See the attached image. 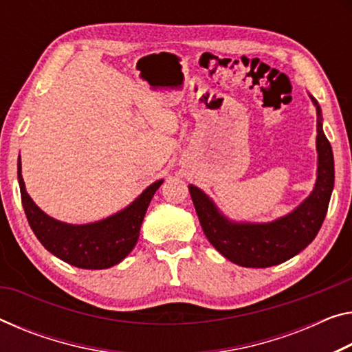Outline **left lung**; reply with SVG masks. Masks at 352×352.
Here are the masks:
<instances>
[{
	"label": "left lung",
	"mask_w": 352,
	"mask_h": 352,
	"mask_svg": "<svg viewBox=\"0 0 352 352\" xmlns=\"http://www.w3.org/2000/svg\"><path fill=\"white\" fill-rule=\"evenodd\" d=\"M316 106V152L318 172L314 191L292 213L266 224L228 221L204 191L189 185L200 226L213 248L244 267H267L280 265L298 255L314 241L324 221L333 189V153L322 131L321 108Z\"/></svg>",
	"instance_id": "1"
}]
</instances>
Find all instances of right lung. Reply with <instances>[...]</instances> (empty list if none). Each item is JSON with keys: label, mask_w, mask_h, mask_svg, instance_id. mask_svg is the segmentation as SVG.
I'll use <instances>...</instances> for the list:
<instances>
[{"label": "right lung", "mask_w": 352, "mask_h": 352, "mask_svg": "<svg viewBox=\"0 0 352 352\" xmlns=\"http://www.w3.org/2000/svg\"><path fill=\"white\" fill-rule=\"evenodd\" d=\"M161 183L163 180L152 183L135 202L106 219L82 226L65 224L43 213L26 192L19 156L21 204L32 232L53 255L82 270H106L120 263L131 252L138 243L150 200Z\"/></svg>", "instance_id": "1"}]
</instances>
